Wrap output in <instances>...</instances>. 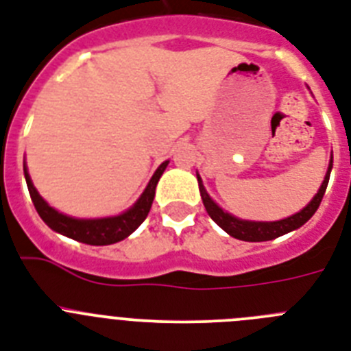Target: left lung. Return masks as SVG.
Returning <instances> with one entry per match:
<instances>
[{
  "mask_svg": "<svg viewBox=\"0 0 351 351\" xmlns=\"http://www.w3.org/2000/svg\"><path fill=\"white\" fill-rule=\"evenodd\" d=\"M330 171H332V158H330V166H328V171H326V176L323 184H321L317 194L312 198V202L308 203L307 207L300 210L298 214H294L291 217H285V219L280 221H273V223H261V221H243L234 217L232 214L225 212L223 208H219L216 203L212 202L210 196L207 194L205 187H203L202 180L198 176V184H199V194H202L203 205H205V210H207L208 216L212 217V221H216L217 225L226 232L230 234L232 237L239 241H248V243H261V241H271L280 237V235L287 234V232H293L296 228H300L302 225H305L312 216L314 212L319 207L321 199H323V194L326 191V185H328V178H330Z\"/></svg>",
  "mask_w": 351,
  "mask_h": 351,
  "instance_id": "left-lung-1",
  "label": "left lung"
}]
</instances>
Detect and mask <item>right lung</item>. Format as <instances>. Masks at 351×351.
I'll use <instances>...</instances> for the list:
<instances>
[{"label": "right lung", "instance_id": "obj_1", "mask_svg": "<svg viewBox=\"0 0 351 351\" xmlns=\"http://www.w3.org/2000/svg\"><path fill=\"white\" fill-rule=\"evenodd\" d=\"M167 166V160L162 162L160 167L155 171V175L152 176L148 187L143 193L137 203L130 210H126L125 214L116 217H103V219H75V217L64 216L55 208H51L48 203L44 202L39 196V193L35 191L34 184L30 180V175L26 171L25 166V178L28 191H30L32 202L35 205V210L39 212V216L43 221L51 228V230L58 232V234L71 237V239L78 241V243L93 244V246H105V244H114L123 241L125 237L132 234L137 226L146 219L149 208H152L153 198H155V187L158 184V178L162 176L164 169Z\"/></svg>", "mask_w": 351, "mask_h": 351}]
</instances>
